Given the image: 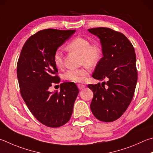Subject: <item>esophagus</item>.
I'll use <instances>...</instances> for the list:
<instances>
[{
    "instance_id": "34e87169",
    "label": "esophagus",
    "mask_w": 153,
    "mask_h": 153,
    "mask_svg": "<svg viewBox=\"0 0 153 153\" xmlns=\"http://www.w3.org/2000/svg\"><path fill=\"white\" fill-rule=\"evenodd\" d=\"M85 85L83 84H77V88H78L79 90H83V89L85 88Z\"/></svg>"
}]
</instances>
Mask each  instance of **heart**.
I'll list each match as a JSON object with an SVG mask.
<instances>
[{
    "label": "heart",
    "mask_w": 153,
    "mask_h": 153,
    "mask_svg": "<svg viewBox=\"0 0 153 153\" xmlns=\"http://www.w3.org/2000/svg\"><path fill=\"white\" fill-rule=\"evenodd\" d=\"M69 51H75L81 55V64L84 66L80 69H69L63 74V79L74 83L84 82L90 74L89 67L98 63L102 57V49L98 43H91L89 39L77 37L71 40L66 45ZM55 65L62 68L63 63V55L60 49L55 51L53 57Z\"/></svg>",
    "instance_id": "b5f03b06"
}]
</instances>
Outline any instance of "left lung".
Here are the masks:
<instances>
[{
    "label": "left lung",
    "mask_w": 153,
    "mask_h": 153,
    "mask_svg": "<svg viewBox=\"0 0 153 153\" xmlns=\"http://www.w3.org/2000/svg\"><path fill=\"white\" fill-rule=\"evenodd\" d=\"M88 31L100 39L103 54L92 77L99 81L108 79L102 84L88 85L94 92L90 108L98 120L113 122L123 114L134 96L138 78L134 49L120 32L105 27Z\"/></svg>",
    "instance_id": "left-lung-1"
}]
</instances>
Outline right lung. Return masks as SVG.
Wrapping results in <instances>:
<instances>
[{
  "mask_svg": "<svg viewBox=\"0 0 153 153\" xmlns=\"http://www.w3.org/2000/svg\"><path fill=\"white\" fill-rule=\"evenodd\" d=\"M76 30L48 29L30 37L24 44L17 63L21 94L27 107L45 126L57 128L66 124L73 112L79 90L73 82L60 85V91H49L59 77L53 60L55 51Z\"/></svg>",
  "mask_w": 153,
  "mask_h": 153,
  "instance_id": "add662e5",
  "label": "right lung"
}]
</instances>
